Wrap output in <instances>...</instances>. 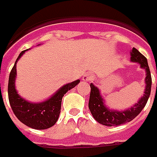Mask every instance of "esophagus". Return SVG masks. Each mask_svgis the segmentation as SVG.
Returning <instances> with one entry per match:
<instances>
[{"label":"esophagus","instance_id":"obj_1","mask_svg":"<svg viewBox=\"0 0 157 157\" xmlns=\"http://www.w3.org/2000/svg\"><path fill=\"white\" fill-rule=\"evenodd\" d=\"M94 77L92 76V75H90V74H88V73L84 74V76H83V80L85 81V82H90V81H93L94 80Z\"/></svg>","mask_w":157,"mask_h":157}]
</instances>
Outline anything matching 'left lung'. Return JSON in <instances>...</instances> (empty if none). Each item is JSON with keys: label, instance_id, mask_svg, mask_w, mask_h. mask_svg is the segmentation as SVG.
Here are the masks:
<instances>
[{"label": "left lung", "instance_id": "8db88e82", "mask_svg": "<svg viewBox=\"0 0 157 157\" xmlns=\"http://www.w3.org/2000/svg\"><path fill=\"white\" fill-rule=\"evenodd\" d=\"M130 61L132 63H139L140 68L145 70L146 74L144 78L145 89L144 94L140 98L137 103L130 106L129 108L123 111H117L109 108L105 105V100L102 97L101 90L95 85L90 84L91 90L89 101V108L95 121H97L102 125L112 127L128 123L140 113L147 103L151 90V75L148 66L147 59L137 49L133 48L130 52Z\"/></svg>", "mask_w": 157, "mask_h": 157}]
</instances>
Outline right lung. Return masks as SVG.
I'll list each match as a JSON object with an SVG mask.
<instances>
[{
  "label": "right lung",
  "instance_id": "add662e5",
  "mask_svg": "<svg viewBox=\"0 0 157 157\" xmlns=\"http://www.w3.org/2000/svg\"><path fill=\"white\" fill-rule=\"evenodd\" d=\"M27 51H29V49L20 53L10 73L8 80L10 105L15 116L23 124L34 129H46L53 126L58 120L63 95L78 84L80 80L78 79L72 83L64 84L50 98L46 99L44 101L34 103L25 100L17 93L15 86V80L17 76V63Z\"/></svg>",
  "mask_w": 157,
  "mask_h": 157
}]
</instances>
